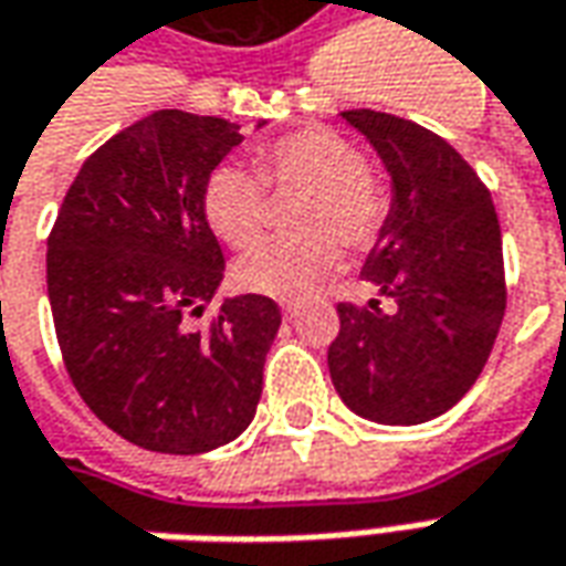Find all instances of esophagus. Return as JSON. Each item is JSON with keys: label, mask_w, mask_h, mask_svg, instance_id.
I'll use <instances>...</instances> for the list:
<instances>
[{"label": "esophagus", "mask_w": 566, "mask_h": 566, "mask_svg": "<svg viewBox=\"0 0 566 566\" xmlns=\"http://www.w3.org/2000/svg\"><path fill=\"white\" fill-rule=\"evenodd\" d=\"M280 311H283L286 317H292V314L298 311V305H295V302H280Z\"/></svg>", "instance_id": "obj_1"}]
</instances>
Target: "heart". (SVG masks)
Instances as JSON below:
<instances>
[{"label":"heart","instance_id":"obj_1","mask_svg":"<svg viewBox=\"0 0 566 566\" xmlns=\"http://www.w3.org/2000/svg\"><path fill=\"white\" fill-rule=\"evenodd\" d=\"M258 174L239 161H223L205 177L202 214L218 237L242 249L261 233L271 186H305L295 223L308 233L261 239L233 264L242 290L302 298L343 264L339 242L352 249L370 245L386 221V192L364 170L361 151L343 133L305 127L261 146Z\"/></svg>","mask_w":566,"mask_h":566}]
</instances>
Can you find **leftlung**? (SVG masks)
I'll list each match as a JSON object with an SVG mask.
<instances>
[{"instance_id":"8db88e82","label":"left lung","mask_w":566,"mask_h":566,"mask_svg":"<svg viewBox=\"0 0 566 566\" xmlns=\"http://www.w3.org/2000/svg\"><path fill=\"white\" fill-rule=\"evenodd\" d=\"M343 117L392 180L361 276L396 308L336 305L329 377L364 420L415 427L454 408L486 367L504 317L502 227L483 180L442 136L370 108Z\"/></svg>"}]
</instances>
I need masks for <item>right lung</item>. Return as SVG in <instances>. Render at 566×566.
<instances>
[{"label": "right lung", "mask_w": 566, "mask_h": 566, "mask_svg": "<svg viewBox=\"0 0 566 566\" xmlns=\"http://www.w3.org/2000/svg\"><path fill=\"white\" fill-rule=\"evenodd\" d=\"M239 143L223 117H143L83 161L49 237L64 367L90 411L139 449L202 454L255 417L280 329L274 298H223L205 329L186 321L221 290L202 184Z\"/></svg>", "instance_id": "1"}]
</instances>
